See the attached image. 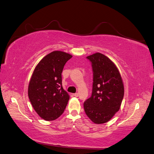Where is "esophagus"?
Instances as JSON below:
<instances>
[{"label":"esophagus","instance_id":"obj_1","mask_svg":"<svg viewBox=\"0 0 154 154\" xmlns=\"http://www.w3.org/2000/svg\"><path fill=\"white\" fill-rule=\"evenodd\" d=\"M73 95L75 96V97H78V96H79V94H78L77 93H75V94H73Z\"/></svg>","mask_w":154,"mask_h":154}]
</instances>
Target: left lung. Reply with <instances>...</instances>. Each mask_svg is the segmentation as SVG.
<instances>
[{
	"instance_id": "obj_1",
	"label": "left lung",
	"mask_w": 154,
	"mask_h": 154,
	"mask_svg": "<svg viewBox=\"0 0 154 154\" xmlns=\"http://www.w3.org/2000/svg\"><path fill=\"white\" fill-rule=\"evenodd\" d=\"M86 58L93 69V88L84 109L92 122L103 124L119 110L124 97L123 82L116 64L106 56L95 53Z\"/></svg>"
}]
</instances>
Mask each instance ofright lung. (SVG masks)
<instances>
[{"label": "right lung", "mask_w": 154, "mask_h": 154, "mask_svg": "<svg viewBox=\"0 0 154 154\" xmlns=\"http://www.w3.org/2000/svg\"><path fill=\"white\" fill-rule=\"evenodd\" d=\"M72 55L54 51L43 57L35 68L28 85L33 108L44 120H55L63 113L69 95L62 86L64 65Z\"/></svg>", "instance_id": "obj_1"}]
</instances>
